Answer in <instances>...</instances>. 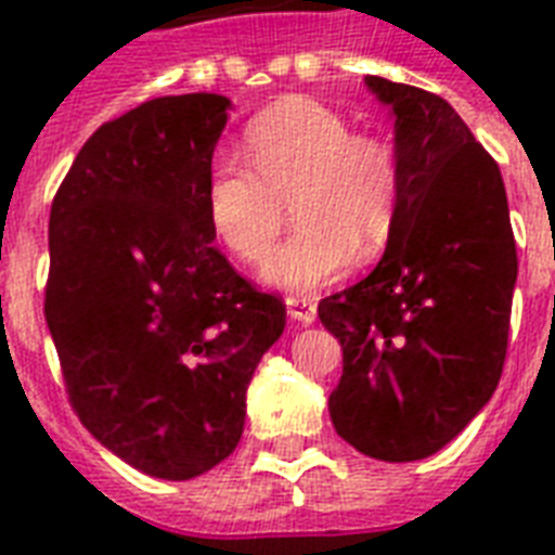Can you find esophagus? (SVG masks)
Here are the masks:
<instances>
[{
	"label": "esophagus",
	"instance_id": "esophagus-1",
	"mask_svg": "<svg viewBox=\"0 0 555 555\" xmlns=\"http://www.w3.org/2000/svg\"><path fill=\"white\" fill-rule=\"evenodd\" d=\"M286 306H289L292 321L304 323V326L318 318V304H314L312 298H304V295H289V298H286Z\"/></svg>",
	"mask_w": 555,
	"mask_h": 555
}]
</instances>
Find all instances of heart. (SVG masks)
I'll use <instances>...</instances> for the list:
<instances>
[{
	"mask_svg": "<svg viewBox=\"0 0 555 555\" xmlns=\"http://www.w3.org/2000/svg\"><path fill=\"white\" fill-rule=\"evenodd\" d=\"M249 166L217 159L206 185L208 223L243 263L263 260L286 225H300L266 260L263 278L312 292L354 260H375L401 215V159L389 140L352 131L338 111L309 96H283L243 131Z\"/></svg>",
	"mask_w": 555,
	"mask_h": 555,
	"instance_id": "1",
	"label": "heart"
}]
</instances>
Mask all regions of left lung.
<instances>
[{"label":"left lung","instance_id":"left-lung-1","mask_svg":"<svg viewBox=\"0 0 555 555\" xmlns=\"http://www.w3.org/2000/svg\"><path fill=\"white\" fill-rule=\"evenodd\" d=\"M366 86L396 117L403 201L380 263L318 306L344 349L330 415L358 453L418 461L499 387L516 241L502 171L453 105L384 77Z\"/></svg>","mask_w":555,"mask_h":555}]
</instances>
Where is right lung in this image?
Here are the masks:
<instances>
[{
  "mask_svg": "<svg viewBox=\"0 0 555 555\" xmlns=\"http://www.w3.org/2000/svg\"><path fill=\"white\" fill-rule=\"evenodd\" d=\"M232 102L157 96L88 137L51 203L46 321L82 427L149 476L234 453L286 306L211 246L206 185Z\"/></svg>",
  "mask_w": 555,
  "mask_h": 555,
  "instance_id": "add662e5",
  "label": "right lung"
}]
</instances>
